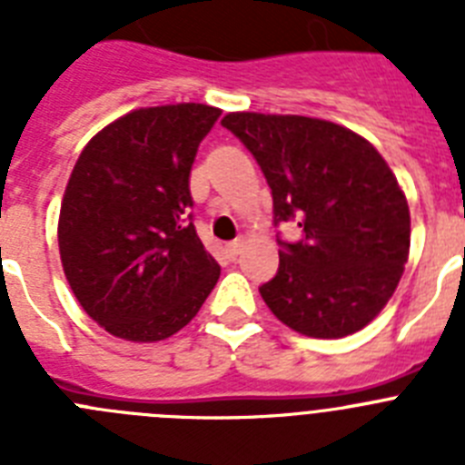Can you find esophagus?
<instances>
[{
  "label": "esophagus",
  "mask_w": 465,
  "mask_h": 465,
  "mask_svg": "<svg viewBox=\"0 0 465 465\" xmlns=\"http://www.w3.org/2000/svg\"><path fill=\"white\" fill-rule=\"evenodd\" d=\"M244 244H246V240H244V237H237L235 242H230V244H228V252H230V256H240V253H242V249H244Z\"/></svg>",
  "instance_id": "esophagus-1"
}]
</instances>
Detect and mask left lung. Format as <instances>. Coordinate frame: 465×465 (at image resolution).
<instances>
[{"label": "left lung", "instance_id": "left-lung-1", "mask_svg": "<svg viewBox=\"0 0 465 465\" xmlns=\"http://www.w3.org/2000/svg\"><path fill=\"white\" fill-rule=\"evenodd\" d=\"M272 188L274 223L298 219L305 237L279 253L261 295L291 331L347 338L391 300L410 256V207L396 174L359 133L293 114L230 111Z\"/></svg>", "mask_w": 465, "mask_h": 465}]
</instances>
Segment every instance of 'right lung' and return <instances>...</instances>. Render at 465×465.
Here are the masks:
<instances>
[{
	"label": "right lung",
	"mask_w": 465,
	"mask_h": 465,
	"mask_svg": "<svg viewBox=\"0 0 465 465\" xmlns=\"http://www.w3.org/2000/svg\"><path fill=\"white\" fill-rule=\"evenodd\" d=\"M219 116L195 102L134 109L102 127L69 174L60 261L79 305L114 338H172L219 282L188 216L193 160Z\"/></svg>",
	"instance_id": "1"
}]
</instances>
